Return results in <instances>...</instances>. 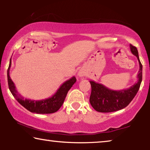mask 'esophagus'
Here are the masks:
<instances>
[{"mask_svg":"<svg viewBox=\"0 0 150 150\" xmlns=\"http://www.w3.org/2000/svg\"><path fill=\"white\" fill-rule=\"evenodd\" d=\"M77 75H78V76L80 77V78H81V77H83L84 76H85V73H84L83 71L80 70V71H79V72H78V74H77Z\"/></svg>","mask_w":150,"mask_h":150,"instance_id":"obj_1","label":"esophagus"}]
</instances>
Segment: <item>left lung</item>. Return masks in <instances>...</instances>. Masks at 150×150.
<instances>
[{
  "label": "left lung",
  "instance_id": "left-lung-1",
  "mask_svg": "<svg viewBox=\"0 0 150 150\" xmlns=\"http://www.w3.org/2000/svg\"><path fill=\"white\" fill-rule=\"evenodd\" d=\"M130 51L137 57L139 63V70L137 75L138 81L130 88L126 89L115 91L108 89L102 84L90 81L91 93L89 102L96 111L100 112H110L121 110L126 107L133 100L138 92L142 81V64L139 60V53L137 48L130 45Z\"/></svg>",
  "mask_w": 150,
  "mask_h": 150
}]
</instances>
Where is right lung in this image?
<instances>
[{
  "label": "right lung",
  "instance_id": "right-lung-1",
  "mask_svg": "<svg viewBox=\"0 0 150 150\" xmlns=\"http://www.w3.org/2000/svg\"><path fill=\"white\" fill-rule=\"evenodd\" d=\"M11 65V62L10 61L9 68L7 69V81L9 89L16 100L22 106H23L24 108L31 112H35L38 114H49L57 112L62 106L67 92L71 89L74 84L76 82V79L75 76L71 77L70 79L64 82L60 86V87L52 97L46 98V99L41 100L27 99V98H23L19 94L16 90L13 82L10 78L9 70Z\"/></svg>",
  "mask_w": 150,
  "mask_h": 150
}]
</instances>
